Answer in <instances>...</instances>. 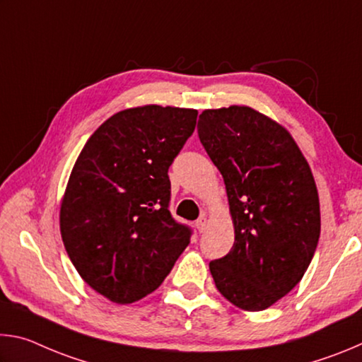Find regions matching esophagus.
Instances as JSON below:
<instances>
[{
	"label": "esophagus",
	"instance_id": "esophagus-1",
	"mask_svg": "<svg viewBox=\"0 0 362 362\" xmlns=\"http://www.w3.org/2000/svg\"><path fill=\"white\" fill-rule=\"evenodd\" d=\"M194 226H196V230H198L199 233H204L206 228H207V218L204 216H201L198 220H196Z\"/></svg>",
	"mask_w": 362,
	"mask_h": 362
}]
</instances>
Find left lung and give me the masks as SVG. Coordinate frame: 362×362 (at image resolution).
<instances>
[{"instance_id":"8db88e82","label":"left lung","mask_w":362,"mask_h":362,"mask_svg":"<svg viewBox=\"0 0 362 362\" xmlns=\"http://www.w3.org/2000/svg\"><path fill=\"white\" fill-rule=\"evenodd\" d=\"M198 136L223 177L235 244L209 263L217 291L260 311L298 284L321 233L311 169L283 126L249 107L204 110Z\"/></svg>"}]
</instances>
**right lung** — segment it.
I'll list each match as a JSON object with an SVG mask.
<instances>
[{"instance_id": "add662e5", "label": "right lung", "mask_w": 362, "mask_h": 362, "mask_svg": "<svg viewBox=\"0 0 362 362\" xmlns=\"http://www.w3.org/2000/svg\"><path fill=\"white\" fill-rule=\"evenodd\" d=\"M198 112L145 105L113 115L86 142L60 207V233L86 283L116 303L156 291L193 230L169 211V166Z\"/></svg>"}]
</instances>
